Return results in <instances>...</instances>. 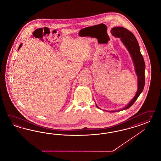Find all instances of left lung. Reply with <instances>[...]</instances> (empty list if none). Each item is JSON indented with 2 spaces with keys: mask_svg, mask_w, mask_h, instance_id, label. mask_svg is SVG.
<instances>
[{
  "mask_svg": "<svg viewBox=\"0 0 161 161\" xmlns=\"http://www.w3.org/2000/svg\"><path fill=\"white\" fill-rule=\"evenodd\" d=\"M112 34L118 38H120L122 42L126 46L128 49L129 53L132 57L136 73L138 78V88L137 91L135 96L130 101L126 107L121 110L117 111H120L123 110H126L131 107L133 103L136 102L137 98L143 92V90L145 86V64L144 59L142 56L140 47L139 46L138 42L136 37L130 31L123 27H114L111 30ZM96 106L98 107L96 104ZM116 111H112V112H116Z\"/></svg>",
  "mask_w": 161,
  "mask_h": 161,
  "instance_id": "left-lung-1",
  "label": "left lung"
}]
</instances>
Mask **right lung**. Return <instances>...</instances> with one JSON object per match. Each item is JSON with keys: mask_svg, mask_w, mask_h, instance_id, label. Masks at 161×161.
Here are the masks:
<instances>
[{"mask_svg": "<svg viewBox=\"0 0 161 161\" xmlns=\"http://www.w3.org/2000/svg\"><path fill=\"white\" fill-rule=\"evenodd\" d=\"M21 46H22V44H20V45L19 47V48H18V50H19V49H20V48L21 47Z\"/></svg>", "mask_w": 161, "mask_h": 161, "instance_id": "obj_1", "label": "right lung"}]
</instances>
